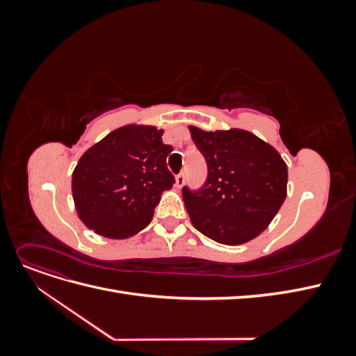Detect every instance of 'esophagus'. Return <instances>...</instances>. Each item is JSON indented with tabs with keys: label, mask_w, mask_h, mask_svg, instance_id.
Listing matches in <instances>:
<instances>
[{
	"label": "esophagus",
	"mask_w": 356,
	"mask_h": 356,
	"mask_svg": "<svg viewBox=\"0 0 356 356\" xmlns=\"http://www.w3.org/2000/svg\"><path fill=\"white\" fill-rule=\"evenodd\" d=\"M184 182H186L184 172H181V174H178V175L175 177V186H177L178 188H181L182 186H184Z\"/></svg>",
	"instance_id": "1"
}]
</instances>
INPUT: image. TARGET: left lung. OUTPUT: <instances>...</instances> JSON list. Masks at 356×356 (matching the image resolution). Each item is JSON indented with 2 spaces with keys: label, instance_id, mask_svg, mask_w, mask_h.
<instances>
[{
  "label": "left lung",
  "instance_id": "1",
  "mask_svg": "<svg viewBox=\"0 0 356 356\" xmlns=\"http://www.w3.org/2000/svg\"><path fill=\"white\" fill-rule=\"evenodd\" d=\"M188 129L208 165L200 190L182 188L191 224L218 243L252 241L267 229L286 197V163L270 144L242 129Z\"/></svg>",
  "mask_w": 356,
  "mask_h": 356
}]
</instances>
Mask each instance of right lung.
Wrapping results in <instances>:
<instances>
[{
  "instance_id": "right-lung-1",
  "label": "right lung",
  "mask_w": 356,
  "mask_h": 356,
  "mask_svg": "<svg viewBox=\"0 0 356 356\" xmlns=\"http://www.w3.org/2000/svg\"><path fill=\"white\" fill-rule=\"evenodd\" d=\"M163 129L126 124L86 152L72 172L79 218L96 234L126 239L145 229L161 193L175 178L166 166L172 147Z\"/></svg>"
}]
</instances>
